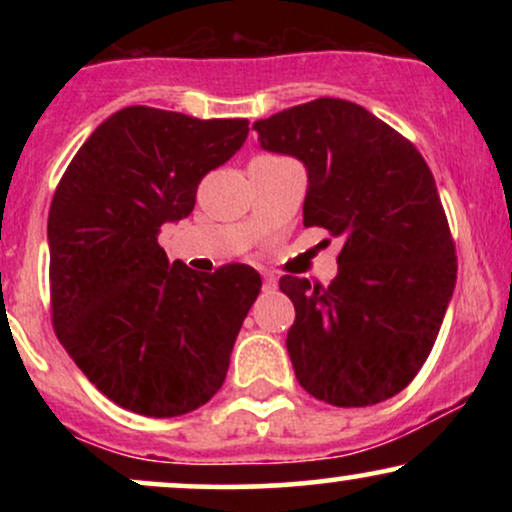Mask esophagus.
<instances>
[{"instance_id": "obj_1", "label": "esophagus", "mask_w": 512, "mask_h": 512, "mask_svg": "<svg viewBox=\"0 0 512 512\" xmlns=\"http://www.w3.org/2000/svg\"><path fill=\"white\" fill-rule=\"evenodd\" d=\"M262 281H264V289H267V291H272L274 286H276L274 274H262Z\"/></svg>"}]
</instances>
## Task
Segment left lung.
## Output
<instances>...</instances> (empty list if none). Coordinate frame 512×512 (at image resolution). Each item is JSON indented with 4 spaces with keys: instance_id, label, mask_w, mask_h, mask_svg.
Listing matches in <instances>:
<instances>
[{
    "instance_id": "obj_1",
    "label": "left lung",
    "mask_w": 512,
    "mask_h": 512,
    "mask_svg": "<svg viewBox=\"0 0 512 512\" xmlns=\"http://www.w3.org/2000/svg\"><path fill=\"white\" fill-rule=\"evenodd\" d=\"M260 146L308 170L305 226L342 238L327 289L281 276L286 337L305 392L370 407L402 392L431 354L457 260L436 180L416 146L361 105L317 98L257 120Z\"/></svg>"
}]
</instances>
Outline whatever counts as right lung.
Masks as SVG:
<instances>
[{
    "instance_id": "obj_1",
    "label": "right lung",
    "mask_w": 512,
    "mask_h": 512,
    "mask_svg": "<svg viewBox=\"0 0 512 512\" xmlns=\"http://www.w3.org/2000/svg\"><path fill=\"white\" fill-rule=\"evenodd\" d=\"M248 120L117 110L64 170L50 204L52 322L67 354L122 409L168 419L207 404L262 289L248 264H170L163 223L248 139Z\"/></svg>"
}]
</instances>
